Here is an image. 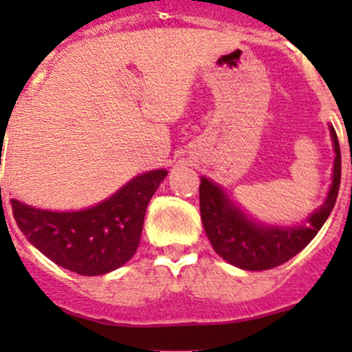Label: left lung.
Masks as SVG:
<instances>
[{
	"label": "left lung",
	"instance_id": "left-lung-1",
	"mask_svg": "<svg viewBox=\"0 0 352 352\" xmlns=\"http://www.w3.org/2000/svg\"><path fill=\"white\" fill-rule=\"evenodd\" d=\"M329 129L336 151L332 186L324 204L301 225L278 226L257 221L245 214L221 186L201 177L199 206L202 226L219 257L245 271H267L293 258L315 239L332 212L340 186L339 140L333 127L329 126Z\"/></svg>",
	"mask_w": 352,
	"mask_h": 352
}]
</instances>
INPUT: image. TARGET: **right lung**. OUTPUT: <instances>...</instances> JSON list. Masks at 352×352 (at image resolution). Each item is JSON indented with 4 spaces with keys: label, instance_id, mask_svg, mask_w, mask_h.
<instances>
[{
    "label": "right lung",
    "instance_id": "obj_1",
    "mask_svg": "<svg viewBox=\"0 0 352 352\" xmlns=\"http://www.w3.org/2000/svg\"><path fill=\"white\" fill-rule=\"evenodd\" d=\"M166 173L163 168L141 173L105 201L81 211H47L16 199L10 202L19 228L45 257L76 274L102 276L134 255L148 202Z\"/></svg>",
    "mask_w": 352,
    "mask_h": 352
}]
</instances>
